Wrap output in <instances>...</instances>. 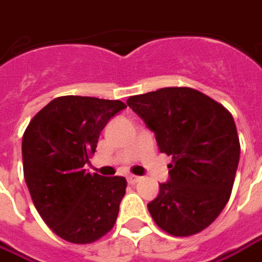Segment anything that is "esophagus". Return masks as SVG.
Instances as JSON below:
<instances>
[{"mask_svg": "<svg viewBox=\"0 0 262 262\" xmlns=\"http://www.w3.org/2000/svg\"><path fill=\"white\" fill-rule=\"evenodd\" d=\"M141 180V177H137V176H128L127 177V181L128 184H137L138 181Z\"/></svg>", "mask_w": 262, "mask_h": 262, "instance_id": "34e87169", "label": "esophagus"}]
</instances>
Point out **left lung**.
I'll return each mask as SVG.
<instances>
[{
	"label": "left lung",
	"instance_id": "1",
	"mask_svg": "<svg viewBox=\"0 0 262 262\" xmlns=\"http://www.w3.org/2000/svg\"><path fill=\"white\" fill-rule=\"evenodd\" d=\"M127 104L154 131L160 151L172 157L169 180L148 204L155 224L174 237L205 230L228 203L239 161L231 113L188 86L134 95Z\"/></svg>",
	"mask_w": 262,
	"mask_h": 262
}]
</instances>
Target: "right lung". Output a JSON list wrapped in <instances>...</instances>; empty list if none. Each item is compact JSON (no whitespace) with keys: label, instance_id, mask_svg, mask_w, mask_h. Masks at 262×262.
I'll return each mask as SVG.
<instances>
[{"label":"right lung","instance_id":"right-lung-1","mask_svg":"<svg viewBox=\"0 0 262 262\" xmlns=\"http://www.w3.org/2000/svg\"><path fill=\"white\" fill-rule=\"evenodd\" d=\"M127 105L120 100L64 95L30 121L23 137V165L32 203L44 223L73 244L104 237L125 195L124 177L90 174L101 131Z\"/></svg>","mask_w":262,"mask_h":262}]
</instances>
